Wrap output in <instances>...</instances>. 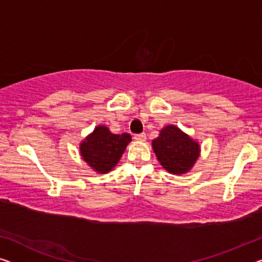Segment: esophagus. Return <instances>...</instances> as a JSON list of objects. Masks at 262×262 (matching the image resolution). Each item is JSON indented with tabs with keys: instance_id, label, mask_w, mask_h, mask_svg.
I'll use <instances>...</instances> for the list:
<instances>
[{
	"instance_id": "1",
	"label": "esophagus",
	"mask_w": 262,
	"mask_h": 262,
	"mask_svg": "<svg viewBox=\"0 0 262 262\" xmlns=\"http://www.w3.org/2000/svg\"><path fill=\"white\" fill-rule=\"evenodd\" d=\"M134 139L138 140V141H144V140H146V134H144V133H141V134H135Z\"/></svg>"
}]
</instances>
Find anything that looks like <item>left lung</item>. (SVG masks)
Listing matches in <instances>:
<instances>
[{
  "instance_id": "1",
  "label": "left lung",
  "mask_w": 262,
  "mask_h": 262,
  "mask_svg": "<svg viewBox=\"0 0 262 262\" xmlns=\"http://www.w3.org/2000/svg\"><path fill=\"white\" fill-rule=\"evenodd\" d=\"M151 146L163 168L177 175L192 169L200 155L199 143L177 126H166L161 129Z\"/></svg>"
}]
</instances>
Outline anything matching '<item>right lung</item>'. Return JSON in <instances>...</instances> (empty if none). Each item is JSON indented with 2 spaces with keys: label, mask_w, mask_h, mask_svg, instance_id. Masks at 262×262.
<instances>
[{
  "label": "right lung",
  "mask_w": 262,
  "mask_h": 262,
  "mask_svg": "<svg viewBox=\"0 0 262 262\" xmlns=\"http://www.w3.org/2000/svg\"><path fill=\"white\" fill-rule=\"evenodd\" d=\"M132 136L127 133L113 134L106 126H97L80 144L82 159L97 173L111 171L122 156Z\"/></svg>",
  "instance_id": "obj_1"
}]
</instances>
